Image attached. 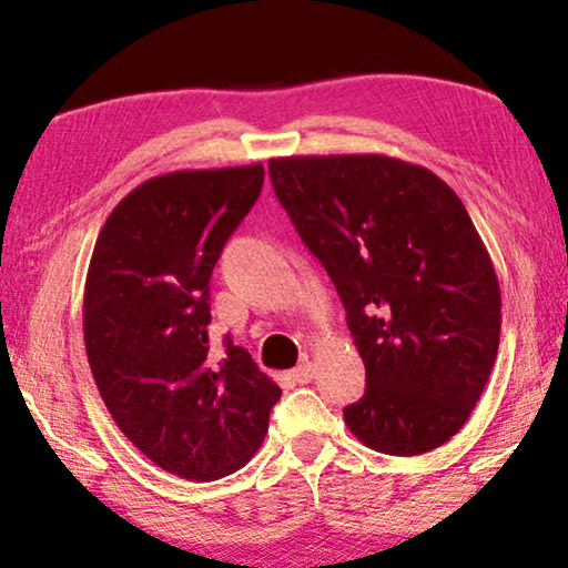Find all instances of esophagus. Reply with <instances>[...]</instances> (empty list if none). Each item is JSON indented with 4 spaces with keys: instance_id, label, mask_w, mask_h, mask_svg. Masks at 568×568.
<instances>
[{
    "instance_id": "1",
    "label": "esophagus",
    "mask_w": 568,
    "mask_h": 568,
    "mask_svg": "<svg viewBox=\"0 0 568 568\" xmlns=\"http://www.w3.org/2000/svg\"><path fill=\"white\" fill-rule=\"evenodd\" d=\"M290 377L294 379V383H300V385L310 383V379L315 377V364H313V362H302L297 369L290 372Z\"/></svg>"
}]
</instances>
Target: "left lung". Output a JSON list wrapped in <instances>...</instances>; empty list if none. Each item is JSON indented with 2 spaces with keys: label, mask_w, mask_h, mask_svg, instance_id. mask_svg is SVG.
Returning <instances> with one entry per match:
<instances>
[{
  "label": "left lung",
  "mask_w": 568,
  "mask_h": 568,
  "mask_svg": "<svg viewBox=\"0 0 568 568\" xmlns=\"http://www.w3.org/2000/svg\"><path fill=\"white\" fill-rule=\"evenodd\" d=\"M268 175L367 369L348 429L385 455L445 445L484 393L501 331L499 278L463 201L385 154L276 158Z\"/></svg>",
  "instance_id": "8db88e82"
}]
</instances>
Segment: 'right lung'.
<instances>
[{"instance_id": "1", "label": "right lung", "mask_w": 568, "mask_h": 568, "mask_svg": "<svg viewBox=\"0 0 568 568\" xmlns=\"http://www.w3.org/2000/svg\"><path fill=\"white\" fill-rule=\"evenodd\" d=\"M261 185L263 165L150 178L105 220L84 282L100 398L139 453L189 480L243 468L282 398L230 336L209 356V278Z\"/></svg>"}]
</instances>
